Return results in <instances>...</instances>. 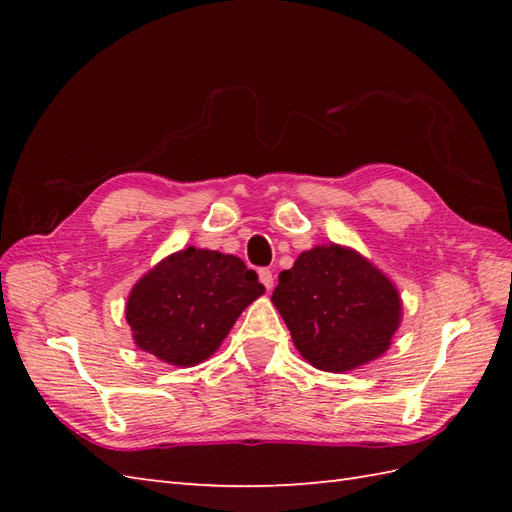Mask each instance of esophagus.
Returning <instances> with one entry per match:
<instances>
[{
    "instance_id": "1",
    "label": "esophagus",
    "mask_w": 512,
    "mask_h": 512,
    "mask_svg": "<svg viewBox=\"0 0 512 512\" xmlns=\"http://www.w3.org/2000/svg\"><path fill=\"white\" fill-rule=\"evenodd\" d=\"M259 281H262V284L266 286V290H273V286H275V275H273V270H268V268H262V270H259Z\"/></svg>"
}]
</instances>
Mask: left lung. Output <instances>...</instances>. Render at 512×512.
Here are the masks:
<instances>
[{
	"label": "left lung",
	"mask_w": 512,
	"mask_h": 512,
	"mask_svg": "<svg viewBox=\"0 0 512 512\" xmlns=\"http://www.w3.org/2000/svg\"><path fill=\"white\" fill-rule=\"evenodd\" d=\"M270 301L310 365L343 374L387 352L402 319L396 286L356 250L314 246L281 270Z\"/></svg>",
	"instance_id": "obj_1"
}]
</instances>
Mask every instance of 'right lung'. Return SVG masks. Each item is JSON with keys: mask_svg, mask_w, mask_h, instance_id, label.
<instances>
[{"mask_svg": "<svg viewBox=\"0 0 512 512\" xmlns=\"http://www.w3.org/2000/svg\"><path fill=\"white\" fill-rule=\"evenodd\" d=\"M264 292L239 257L189 246L138 279L125 319L140 350L193 367L220 347L239 314Z\"/></svg>", "mask_w": 512, "mask_h": 512, "instance_id": "right-lung-1", "label": "right lung"}]
</instances>
